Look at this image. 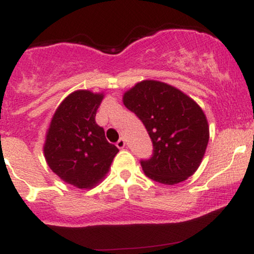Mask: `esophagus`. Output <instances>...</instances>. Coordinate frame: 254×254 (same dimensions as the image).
<instances>
[{
  "instance_id": "34e87169",
  "label": "esophagus",
  "mask_w": 254,
  "mask_h": 254,
  "mask_svg": "<svg viewBox=\"0 0 254 254\" xmlns=\"http://www.w3.org/2000/svg\"><path fill=\"white\" fill-rule=\"evenodd\" d=\"M116 145H117L119 149H123V148H125V141H124V138H119L117 143H116Z\"/></svg>"
}]
</instances>
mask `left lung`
Listing matches in <instances>:
<instances>
[{"mask_svg": "<svg viewBox=\"0 0 254 254\" xmlns=\"http://www.w3.org/2000/svg\"><path fill=\"white\" fill-rule=\"evenodd\" d=\"M123 104L141 119L153 142V156L141 161L145 176L176 185L197 171L209 142V125L193 99L171 84L144 80L124 93Z\"/></svg>", "mask_w": 254, "mask_h": 254, "instance_id": "1", "label": "left lung"}]
</instances>
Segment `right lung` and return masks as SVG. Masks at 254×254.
<instances>
[{
  "mask_svg": "<svg viewBox=\"0 0 254 254\" xmlns=\"http://www.w3.org/2000/svg\"><path fill=\"white\" fill-rule=\"evenodd\" d=\"M104 93L78 89L70 93L52 116L44 143L46 164L64 183L92 189L109 173L118 148L107 142L95 123Z\"/></svg>",
  "mask_w": 254,
  "mask_h": 254,
  "instance_id": "1",
  "label": "right lung"
}]
</instances>
